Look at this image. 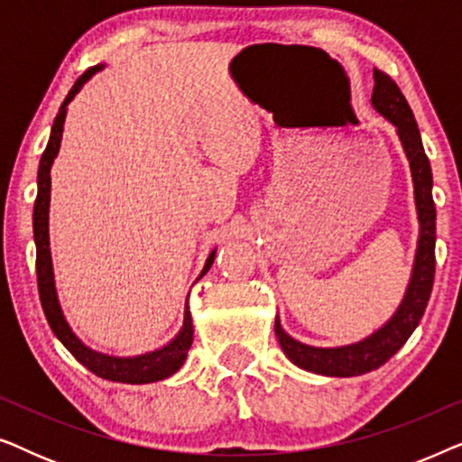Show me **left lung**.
<instances>
[{"label": "left lung", "instance_id": "8db88e82", "mask_svg": "<svg viewBox=\"0 0 462 462\" xmlns=\"http://www.w3.org/2000/svg\"><path fill=\"white\" fill-rule=\"evenodd\" d=\"M374 109L389 119L397 128L400 141L406 151L414 180V199L419 210L420 236L416 248V261L400 309L393 318L362 343L319 349V346L302 345L282 330L280 319H275V337L283 353L299 368L326 376H359L372 372L393 357L406 345L410 334L419 326L425 313L435 277V204H433V174L431 163L422 149L420 132L408 100L387 73L374 69V92H372Z\"/></svg>", "mask_w": 462, "mask_h": 462}]
</instances>
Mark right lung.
I'll list each match as a JSON object with an SVG mask.
<instances>
[{
    "mask_svg": "<svg viewBox=\"0 0 462 462\" xmlns=\"http://www.w3.org/2000/svg\"><path fill=\"white\" fill-rule=\"evenodd\" d=\"M100 69H103V65L88 69L84 75H79L71 90H69L65 103L60 105L59 116L54 117L52 134H50L48 147L43 151L40 160V172H37V198H35V208H33V236H35V245H37V254H35L37 290H40L42 309L43 313H46L50 328H52L56 338H59L60 343L71 351V356L78 359L79 364H84L86 368L94 372L97 376L106 378V381H113V383H128V384L155 383V381H162V378L172 376L174 372L185 364L187 353L191 349V343H193V321H191V313H189V307L185 311V324H182V330L179 332V337H176L170 345L163 346V349H157L153 353H147V356H138V357H111V356H103V353L88 349V346L75 337L65 318H62L59 300H56L52 263H50V248H48L50 245L48 244L50 168H52L54 157L60 149L62 128H65V117H67V105L71 103L75 94L81 90V86H84L94 73L100 71ZM214 254H217V250L208 256L206 267L201 271V275L212 267Z\"/></svg>",
    "mask_w": 462,
    "mask_h": 462,
    "instance_id": "right-lung-1",
    "label": "right lung"
}]
</instances>
